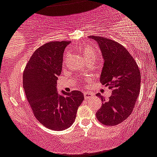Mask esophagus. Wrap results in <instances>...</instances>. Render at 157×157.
I'll return each instance as SVG.
<instances>
[{
  "label": "esophagus",
  "mask_w": 157,
  "mask_h": 157,
  "mask_svg": "<svg viewBox=\"0 0 157 157\" xmlns=\"http://www.w3.org/2000/svg\"><path fill=\"white\" fill-rule=\"evenodd\" d=\"M90 95H92V94L90 93V92H84L85 98H89L90 97Z\"/></svg>",
  "instance_id": "34e87169"
}]
</instances>
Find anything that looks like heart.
I'll return each mask as SVG.
<instances>
[{"label": "heart", "mask_w": 157, "mask_h": 157, "mask_svg": "<svg viewBox=\"0 0 157 157\" xmlns=\"http://www.w3.org/2000/svg\"><path fill=\"white\" fill-rule=\"evenodd\" d=\"M84 57L85 59H95L97 57L96 53L94 51V49L92 48H91L90 46H86L84 48Z\"/></svg>", "instance_id": "b5f03b06"}]
</instances>
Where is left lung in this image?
<instances>
[{
	"label": "left lung",
	"mask_w": 157,
	"mask_h": 157,
	"mask_svg": "<svg viewBox=\"0 0 157 157\" xmlns=\"http://www.w3.org/2000/svg\"><path fill=\"white\" fill-rule=\"evenodd\" d=\"M89 38L98 42L104 59L100 82L112 90L109 100L96 95L102 101L96 117L105 126H116L132 113L140 90L141 74L126 48L103 37L91 35Z\"/></svg>",
	"instance_id": "1"
}]
</instances>
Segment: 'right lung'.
I'll use <instances>...</instances> for the list:
<instances>
[{"instance_id": "obj_1", "label": "right lung", "mask_w": 157, "mask_h": 157, "mask_svg": "<svg viewBox=\"0 0 157 157\" xmlns=\"http://www.w3.org/2000/svg\"><path fill=\"white\" fill-rule=\"evenodd\" d=\"M69 41H49L31 55L23 74V87L34 116L43 126L62 131L72 125L84 100L80 91H57L63 53Z\"/></svg>"}]
</instances>
